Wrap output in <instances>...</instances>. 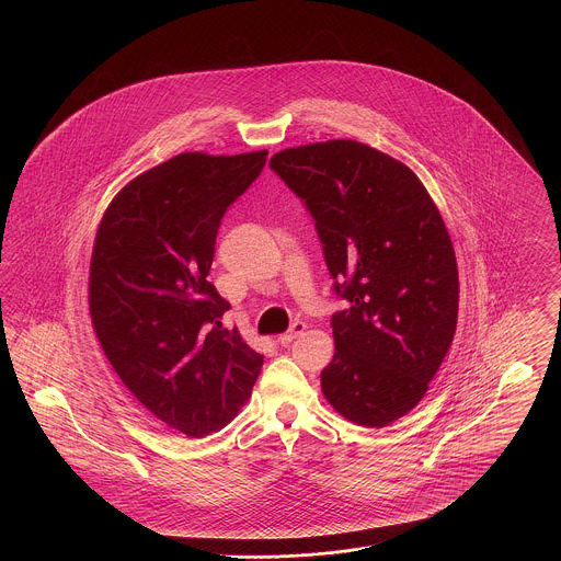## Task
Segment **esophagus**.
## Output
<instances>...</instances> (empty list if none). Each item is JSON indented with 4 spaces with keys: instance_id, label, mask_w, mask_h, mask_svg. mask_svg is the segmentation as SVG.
Instances as JSON below:
<instances>
[{
    "instance_id": "obj_1",
    "label": "esophagus",
    "mask_w": 561,
    "mask_h": 561,
    "mask_svg": "<svg viewBox=\"0 0 561 561\" xmlns=\"http://www.w3.org/2000/svg\"><path fill=\"white\" fill-rule=\"evenodd\" d=\"M305 328H307V325H305L302 321H294L293 325H290V330H288V332H284V334L279 336V343H282L284 347H286V345H290L296 336H300V334L305 332Z\"/></svg>"
}]
</instances>
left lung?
Masks as SVG:
<instances>
[{"instance_id": "8db88e82", "label": "left lung", "mask_w": 561, "mask_h": 561, "mask_svg": "<svg viewBox=\"0 0 561 561\" xmlns=\"http://www.w3.org/2000/svg\"><path fill=\"white\" fill-rule=\"evenodd\" d=\"M268 168L316 220L334 293V357L321 391L364 427H387L425 398L453 345L458 268L419 176L357 140L275 153Z\"/></svg>"}]
</instances>
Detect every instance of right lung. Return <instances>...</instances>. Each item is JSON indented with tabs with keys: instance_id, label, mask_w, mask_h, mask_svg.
Masks as SVG:
<instances>
[{
	"instance_id": "obj_1",
	"label": "right lung",
	"mask_w": 561,
	"mask_h": 561,
	"mask_svg": "<svg viewBox=\"0 0 561 561\" xmlns=\"http://www.w3.org/2000/svg\"><path fill=\"white\" fill-rule=\"evenodd\" d=\"M268 151L181 153L122 188L101 220L90 316L113 370L170 428L204 437L238 412L263 355L222 328L210 275L220 220Z\"/></svg>"
}]
</instances>
